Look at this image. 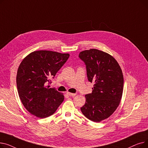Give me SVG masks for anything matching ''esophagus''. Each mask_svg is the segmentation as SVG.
Wrapping results in <instances>:
<instances>
[{"label": "esophagus", "mask_w": 148, "mask_h": 148, "mask_svg": "<svg viewBox=\"0 0 148 148\" xmlns=\"http://www.w3.org/2000/svg\"><path fill=\"white\" fill-rule=\"evenodd\" d=\"M66 94L70 97H74V96L76 95V94H73V93H71V92H67Z\"/></svg>", "instance_id": "esophagus-1"}]
</instances>
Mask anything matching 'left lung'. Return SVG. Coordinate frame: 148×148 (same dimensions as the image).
<instances>
[{
  "label": "left lung",
  "mask_w": 148,
  "mask_h": 148,
  "mask_svg": "<svg viewBox=\"0 0 148 148\" xmlns=\"http://www.w3.org/2000/svg\"><path fill=\"white\" fill-rule=\"evenodd\" d=\"M86 65L87 76L94 83L91 94L85 95L82 113L89 120L99 122L114 112L120 104L123 88V76L118 62L110 54L92 49L80 53Z\"/></svg>",
  "instance_id": "1"
}]
</instances>
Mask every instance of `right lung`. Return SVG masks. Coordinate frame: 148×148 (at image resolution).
I'll return each instance as SVG.
<instances>
[{"label":"right lung","instance_id":"1","mask_svg":"<svg viewBox=\"0 0 148 148\" xmlns=\"http://www.w3.org/2000/svg\"><path fill=\"white\" fill-rule=\"evenodd\" d=\"M69 57L68 53L38 50L21 61L16 77L17 90L22 104L30 113L40 118H47L63 102V94L46 84Z\"/></svg>","mask_w":148,"mask_h":148}]
</instances>
